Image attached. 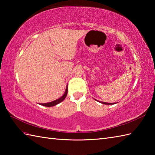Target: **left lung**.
Listing matches in <instances>:
<instances>
[{"label":"left lung","instance_id":"1","mask_svg":"<svg viewBox=\"0 0 155 155\" xmlns=\"http://www.w3.org/2000/svg\"><path fill=\"white\" fill-rule=\"evenodd\" d=\"M97 101V100H96ZM98 102H99V103H102V104H108V105H109V104H115V103H104V102H101V101H98Z\"/></svg>","mask_w":155,"mask_h":155}]
</instances>
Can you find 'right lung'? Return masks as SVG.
I'll return each mask as SVG.
<instances>
[{
  "instance_id": "right-lung-1",
  "label": "right lung",
  "mask_w": 155,
  "mask_h": 155,
  "mask_svg": "<svg viewBox=\"0 0 155 155\" xmlns=\"http://www.w3.org/2000/svg\"><path fill=\"white\" fill-rule=\"evenodd\" d=\"M67 93H68V86H67V88H66V91H65L64 94L62 95V96L61 98H59L58 99H57V100H55L54 101H52V102H50V103H40V104L42 105V106L47 107L55 106V105H57L58 103H61L62 101L64 100V98H66V97H67Z\"/></svg>"
}]
</instances>
